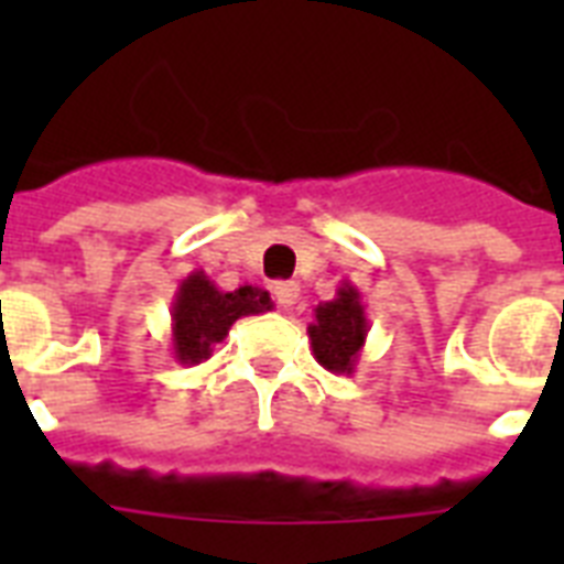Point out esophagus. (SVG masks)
Wrapping results in <instances>:
<instances>
[{"label": "esophagus", "mask_w": 564, "mask_h": 564, "mask_svg": "<svg viewBox=\"0 0 564 564\" xmlns=\"http://www.w3.org/2000/svg\"><path fill=\"white\" fill-rule=\"evenodd\" d=\"M272 292H274V301H278L281 307H292V304L299 301L301 286L295 281H278L272 286Z\"/></svg>", "instance_id": "obj_1"}]
</instances>
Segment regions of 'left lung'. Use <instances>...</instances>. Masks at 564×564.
Instances as JSON below:
<instances>
[{"label":"left lung","mask_w":564,"mask_h":564,"mask_svg":"<svg viewBox=\"0 0 564 564\" xmlns=\"http://www.w3.org/2000/svg\"><path fill=\"white\" fill-rule=\"evenodd\" d=\"M313 313H316V322L307 327V334L316 362L334 375H354L366 336H369V318H366L360 290L345 281L336 290V299L322 301Z\"/></svg>","instance_id":"left-lung-1"}]
</instances>
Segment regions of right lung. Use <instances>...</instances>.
Instances as JSON below:
<instances>
[{"label":"right lung","instance_id":"right-lung-1","mask_svg":"<svg viewBox=\"0 0 564 564\" xmlns=\"http://www.w3.org/2000/svg\"><path fill=\"white\" fill-rule=\"evenodd\" d=\"M269 292L260 286H239L234 292L219 290L216 283L195 269L178 283L172 301V354L181 366H198L210 360L213 345L228 336L230 325L242 316H260L272 310Z\"/></svg>","mask_w":564,"mask_h":564}]
</instances>
